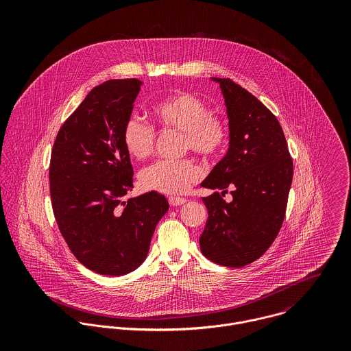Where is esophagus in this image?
<instances>
[{
  "label": "esophagus",
  "instance_id": "34e87169",
  "mask_svg": "<svg viewBox=\"0 0 351 351\" xmlns=\"http://www.w3.org/2000/svg\"><path fill=\"white\" fill-rule=\"evenodd\" d=\"M169 202L171 206H180V205H184L186 200L182 197H169Z\"/></svg>",
  "mask_w": 351,
  "mask_h": 351
}]
</instances>
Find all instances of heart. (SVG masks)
I'll use <instances>...</instances> for the list:
<instances>
[{"label":"heart","instance_id":"heart-1","mask_svg":"<svg viewBox=\"0 0 351 351\" xmlns=\"http://www.w3.org/2000/svg\"><path fill=\"white\" fill-rule=\"evenodd\" d=\"M156 124L165 130L182 132V150L193 151L202 158L217 156L228 141V124L200 97L177 92L154 106ZM123 143L135 159H146L155 146V130L139 117H130L123 128ZM199 166L188 158L160 159L142 170L145 189L163 195H182L200 180Z\"/></svg>","mask_w":351,"mask_h":351}]
</instances>
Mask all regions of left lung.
<instances>
[{
	"label": "left lung",
	"instance_id": "8db88e82",
	"mask_svg": "<svg viewBox=\"0 0 351 351\" xmlns=\"http://www.w3.org/2000/svg\"><path fill=\"white\" fill-rule=\"evenodd\" d=\"M224 96L230 147L201 182L215 192L202 197L208 220L200 249L209 261L246 266L277 238L287 210L293 162L277 117L230 78H212ZM230 191L233 200H222Z\"/></svg>",
	"mask_w": 351,
	"mask_h": 351
}]
</instances>
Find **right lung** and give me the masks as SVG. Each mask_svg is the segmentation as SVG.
<instances>
[{
    "label": "right lung",
    "mask_w": 351,
    "mask_h": 351,
    "mask_svg": "<svg viewBox=\"0 0 351 351\" xmlns=\"http://www.w3.org/2000/svg\"><path fill=\"white\" fill-rule=\"evenodd\" d=\"M141 85L128 78L93 88L63 123L51 151V204L59 231L74 256L104 276H123L143 263L169 209L154 191L124 200L134 188V169L123 128Z\"/></svg>",
    "instance_id": "add662e5"
}]
</instances>
